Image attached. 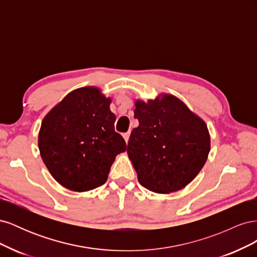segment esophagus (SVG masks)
Segmentation results:
<instances>
[{
	"mask_svg": "<svg viewBox=\"0 0 257 257\" xmlns=\"http://www.w3.org/2000/svg\"><path fill=\"white\" fill-rule=\"evenodd\" d=\"M123 138H124V141H125L126 144H127L128 138H130V132H127V133H124V134H123Z\"/></svg>",
	"mask_w": 257,
	"mask_h": 257,
	"instance_id": "obj_1",
	"label": "esophagus"
}]
</instances>
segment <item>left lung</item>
I'll return each mask as SVG.
<instances>
[{
	"instance_id": "1",
	"label": "left lung",
	"mask_w": 257,
	"mask_h": 257,
	"mask_svg": "<svg viewBox=\"0 0 257 257\" xmlns=\"http://www.w3.org/2000/svg\"><path fill=\"white\" fill-rule=\"evenodd\" d=\"M127 155L146 189L168 194L185 188L204 167L210 152L206 122L180 98L161 93L154 99L135 100Z\"/></svg>"
}]
</instances>
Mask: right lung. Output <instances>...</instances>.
Listing matches in <instances>:
<instances>
[{
    "label": "right lung",
    "mask_w": 257,
    "mask_h": 257,
    "mask_svg": "<svg viewBox=\"0 0 257 257\" xmlns=\"http://www.w3.org/2000/svg\"><path fill=\"white\" fill-rule=\"evenodd\" d=\"M110 103L97 87H83L69 92L43 119L38 149L64 188L80 193L104 184L115 157L126 150L114 131Z\"/></svg>",
    "instance_id": "add662e5"
}]
</instances>
